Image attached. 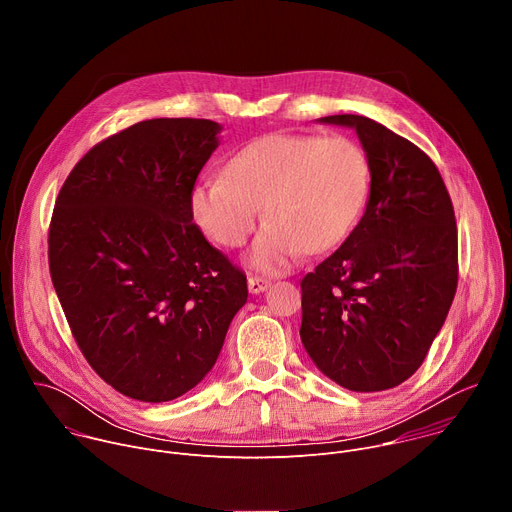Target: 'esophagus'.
<instances>
[{
    "label": "esophagus",
    "mask_w": 512,
    "mask_h": 512,
    "mask_svg": "<svg viewBox=\"0 0 512 512\" xmlns=\"http://www.w3.org/2000/svg\"><path fill=\"white\" fill-rule=\"evenodd\" d=\"M271 285V279L263 277V275H251L249 277V291L251 294H261L267 287Z\"/></svg>",
    "instance_id": "obj_1"
}]
</instances>
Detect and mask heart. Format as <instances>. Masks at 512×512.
<instances>
[{"mask_svg":"<svg viewBox=\"0 0 512 512\" xmlns=\"http://www.w3.org/2000/svg\"><path fill=\"white\" fill-rule=\"evenodd\" d=\"M371 188L369 158L346 135L271 133L251 141L223 176L198 182L194 223L216 245L237 249L259 223L249 261L269 273L291 267L304 251L336 247L356 225Z\"/></svg>","mask_w":512,"mask_h":512,"instance_id":"b5f03b06","label":"heart"}]
</instances>
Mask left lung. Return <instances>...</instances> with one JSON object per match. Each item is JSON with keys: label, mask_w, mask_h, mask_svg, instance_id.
<instances>
[{"label": "left lung", "mask_w": 512, "mask_h": 512, "mask_svg": "<svg viewBox=\"0 0 512 512\" xmlns=\"http://www.w3.org/2000/svg\"><path fill=\"white\" fill-rule=\"evenodd\" d=\"M367 152L371 196L348 239L302 279V342L344 389L407 381L458 287V227L440 170L409 139L362 115H330Z\"/></svg>", "instance_id": "left-lung-1"}]
</instances>
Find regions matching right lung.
I'll use <instances>...</instances> for the list:
<instances>
[{
    "label": "right lung",
    "mask_w": 512,
    "mask_h": 512,
    "mask_svg": "<svg viewBox=\"0 0 512 512\" xmlns=\"http://www.w3.org/2000/svg\"><path fill=\"white\" fill-rule=\"evenodd\" d=\"M218 131L139 121L93 145L56 196L48 265L66 322L91 369L137 401L196 387L247 302L245 271L192 223Z\"/></svg>",
    "instance_id": "obj_1"
}]
</instances>
